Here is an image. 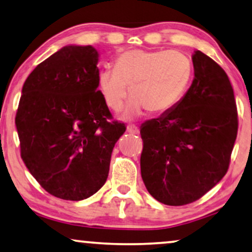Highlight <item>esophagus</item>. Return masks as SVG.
I'll use <instances>...</instances> for the list:
<instances>
[{
    "mask_svg": "<svg viewBox=\"0 0 252 252\" xmlns=\"http://www.w3.org/2000/svg\"><path fill=\"white\" fill-rule=\"evenodd\" d=\"M126 131L129 133H132V134H138L139 133V129L136 126H129L126 127Z\"/></svg>",
    "mask_w": 252,
    "mask_h": 252,
    "instance_id": "34e87169",
    "label": "esophagus"
}]
</instances>
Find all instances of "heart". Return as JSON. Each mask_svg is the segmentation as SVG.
Returning <instances> with one entry per match:
<instances>
[{
	"label": "heart",
	"instance_id": "obj_1",
	"mask_svg": "<svg viewBox=\"0 0 252 252\" xmlns=\"http://www.w3.org/2000/svg\"><path fill=\"white\" fill-rule=\"evenodd\" d=\"M193 74L189 57L178 51L130 50L119 57L116 67L101 70L98 86L105 104L120 113L131 100L126 116L147 109L163 115L176 107L185 94Z\"/></svg>",
	"mask_w": 252,
	"mask_h": 252
}]
</instances>
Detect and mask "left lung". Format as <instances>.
Masks as SVG:
<instances>
[{
	"mask_svg": "<svg viewBox=\"0 0 252 252\" xmlns=\"http://www.w3.org/2000/svg\"><path fill=\"white\" fill-rule=\"evenodd\" d=\"M194 79L179 104L140 129L144 184L155 200L185 205L227 172L237 134V111L227 74L201 51L192 56Z\"/></svg>",
	"mask_w": 252,
	"mask_h": 252,
	"instance_id": "obj_1",
	"label": "left lung"
}]
</instances>
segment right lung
<instances>
[{"label": "right lung", "mask_w": 252, "mask_h": 252, "mask_svg": "<svg viewBox=\"0 0 252 252\" xmlns=\"http://www.w3.org/2000/svg\"><path fill=\"white\" fill-rule=\"evenodd\" d=\"M98 51L67 45L25 81L16 126L21 158L56 197L81 201L104 186L113 148L126 132L98 90Z\"/></svg>", "instance_id": "1"}]
</instances>
